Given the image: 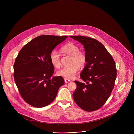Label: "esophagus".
<instances>
[{"label":"esophagus","instance_id":"1","mask_svg":"<svg viewBox=\"0 0 134 134\" xmlns=\"http://www.w3.org/2000/svg\"><path fill=\"white\" fill-rule=\"evenodd\" d=\"M64 80H65V82L66 83H69V82L70 81V80L67 79H65Z\"/></svg>","mask_w":134,"mask_h":134}]
</instances>
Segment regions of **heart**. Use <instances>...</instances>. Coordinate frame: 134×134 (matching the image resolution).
Masks as SVG:
<instances>
[{"label":"heart","instance_id":"obj_1","mask_svg":"<svg viewBox=\"0 0 134 134\" xmlns=\"http://www.w3.org/2000/svg\"><path fill=\"white\" fill-rule=\"evenodd\" d=\"M62 51L67 54L71 55L69 64L70 65L64 67L57 71V75L70 79L74 77L78 72L80 67L83 68L87 62L86 54L80 51V47L72 42H68L64 45ZM49 58L52 65L55 67H59L61 65L60 54L58 51L53 50L50 54Z\"/></svg>","mask_w":134,"mask_h":134}]
</instances>
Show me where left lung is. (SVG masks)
Returning <instances> with one entry per match:
<instances>
[{
    "mask_svg": "<svg viewBox=\"0 0 134 134\" xmlns=\"http://www.w3.org/2000/svg\"><path fill=\"white\" fill-rule=\"evenodd\" d=\"M83 44L87 63L80 74L83 82L77 85L72 94L74 101L83 110L91 112L101 108L114 86L117 70L113 58L105 47L93 38L70 36Z\"/></svg>",
    "mask_w": 134,
    "mask_h": 134,
    "instance_id": "1",
    "label": "left lung"
}]
</instances>
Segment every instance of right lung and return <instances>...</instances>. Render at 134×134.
Segmentation results:
<instances>
[{"label":"right lung","instance_id":"add662e5","mask_svg":"<svg viewBox=\"0 0 134 134\" xmlns=\"http://www.w3.org/2000/svg\"><path fill=\"white\" fill-rule=\"evenodd\" d=\"M67 36L42 35L25 44L14 64L15 82L23 100L30 105L42 108L55 98L65 81L62 76L53 77L54 68L49 55Z\"/></svg>","mask_w":134,"mask_h":134}]
</instances>
